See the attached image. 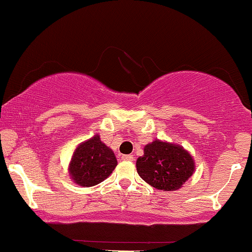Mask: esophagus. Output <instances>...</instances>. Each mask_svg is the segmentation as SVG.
<instances>
[{
	"mask_svg": "<svg viewBox=\"0 0 252 252\" xmlns=\"http://www.w3.org/2000/svg\"><path fill=\"white\" fill-rule=\"evenodd\" d=\"M122 160H124V161H134V156H132V155H123Z\"/></svg>",
	"mask_w": 252,
	"mask_h": 252,
	"instance_id": "34e87169",
	"label": "esophagus"
}]
</instances>
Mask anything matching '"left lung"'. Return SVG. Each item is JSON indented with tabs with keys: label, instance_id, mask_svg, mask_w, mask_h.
Here are the masks:
<instances>
[{
	"label": "left lung",
	"instance_id": "obj_1",
	"mask_svg": "<svg viewBox=\"0 0 252 252\" xmlns=\"http://www.w3.org/2000/svg\"><path fill=\"white\" fill-rule=\"evenodd\" d=\"M136 161L138 175L156 189L178 190L195 170L193 156L180 144L155 140Z\"/></svg>",
	"mask_w": 252,
	"mask_h": 252
}]
</instances>
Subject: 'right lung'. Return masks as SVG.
<instances>
[{
  "label": "right lung",
  "mask_w": 252,
  "mask_h": 252,
  "mask_svg": "<svg viewBox=\"0 0 252 252\" xmlns=\"http://www.w3.org/2000/svg\"><path fill=\"white\" fill-rule=\"evenodd\" d=\"M116 166L114 152L97 134L78 144L68 164V174L79 186L92 187L109 178Z\"/></svg>",
  "instance_id": "obj_1"
}]
</instances>
